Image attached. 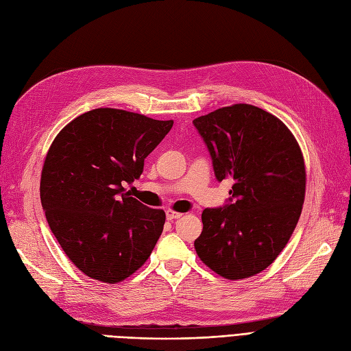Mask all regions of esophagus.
Listing matches in <instances>:
<instances>
[{"label": "esophagus", "mask_w": 351, "mask_h": 351, "mask_svg": "<svg viewBox=\"0 0 351 351\" xmlns=\"http://www.w3.org/2000/svg\"><path fill=\"white\" fill-rule=\"evenodd\" d=\"M183 216V213H178V212H173V210H167V219L168 221H173V219H178V217Z\"/></svg>", "instance_id": "1"}]
</instances>
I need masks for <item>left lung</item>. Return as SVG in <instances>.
Returning a JSON list of instances; mask_svg holds the SVG:
<instances>
[{"mask_svg": "<svg viewBox=\"0 0 351 351\" xmlns=\"http://www.w3.org/2000/svg\"><path fill=\"white\" fill-rule=\"evenodd\" d=\"M216 178L234 181L232 202L204 209L195 241L199 258L228 280H243L277 258L305 200L306 170L289 128L260 107L239 103L193 120Z\"/></svg>", "mask_w": 351, "mask_h": 351, "instance_id": "8db88e82", "label": "left lung"}]
</instances>
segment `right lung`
Here are the masks:
<instances>
[{
    "instance_id": "right-lung-1",
    "label": "right lung",
    "mask_w": 351,
    "mask_h": 351,
    "mask_svg": "<svg viewBox=\"0 0 351 351\" xmlns=\"http://www.w3.org/2000/svg\"><path fill=\"white\" fill-rule=\"evenodd\" d=\"M173 123L100 107L69 122L49 147L40 177L46 219L66 257L91 279L123 282L162 234L165 212L145 206L125 184L142 174Z\"/></svg>"
}]
</instances>
